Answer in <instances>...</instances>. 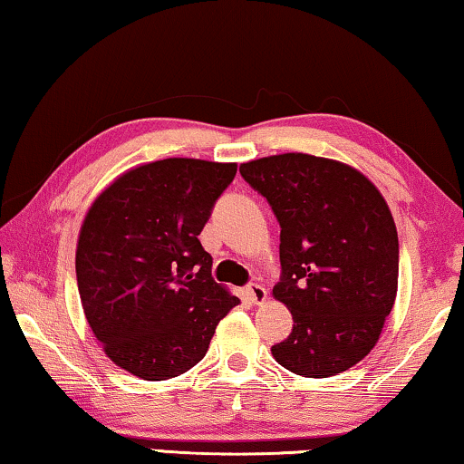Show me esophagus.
<instances>
[{"label":"esophagus","instance_id":"1","mask_svg":"<svg viewBox=\"0 0 464 464\" xmlns=\"http://www.w3.org/2000/svg\"><path fill=\"white\" fill-rule=\"evenodd\" d=\"M246 295H248V299H251V304H255V305L264 304V301L267 299V291L261 285H257V282L246 285Z\"/></svg>","mask_w":464,"mask_h":464}]
</instances>
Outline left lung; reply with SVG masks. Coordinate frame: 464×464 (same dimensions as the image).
<instances>
[{
    "mask_svg": "<svg viewBox=\"0 0 464 464\" xmlns=\"http://www.w3.org/2000/svg\"><path fill=\"white\" fill-rule=\"evenodd\" d=\"M240 176L280 224L272 293L291 310L293 331L272 355L310 379L358 364L398 293V230L385 198L353 167L304 152L248 160Z\"/></svg>",
    "mask_w": 464,
    "mask_h": 464,
    "instance_id": "left-lung-1",
    "label": "left lung"
}]
</instances>
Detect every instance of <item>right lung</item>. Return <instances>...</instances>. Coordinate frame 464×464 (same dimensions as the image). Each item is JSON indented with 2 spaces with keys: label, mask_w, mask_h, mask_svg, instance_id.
<instances>
[{
  "label": "right lung",
  "mask_w": 464,
  "mask_h": 464,
  "mask_svg": "<svg viewBox=\"0 0 464 464\" xmlns=\"http://www.w3.org/2000/svg\"><path fill=\"white\" fill-rule=\"evenodd\" d=\"M237 163L163 159L119 176L87 211L77 286L104 352L144 381L179 377L205 358L240 304L211 276L198 234Z\"/></svg>",
  "instance_id": "obj_1"
}]
</instances>
